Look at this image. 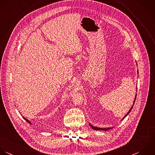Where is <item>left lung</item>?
<instances>
[{"label":"left lung","instance_id":"left-lung-1","mask_svg":"<svg viewBox=\"0 0 155 155\" xmlns=\"http://www.w3.org/2000/svg\"><path fill=\"white\" fill-rule=\"evenodd\" d=\"M136 98H137V94H136V96H135V100H134V104H133V106H132V107L130 108V109L129 110V111L127 112V114L124 116V117L122 119V120H124V118H125V117H127V115L130 112V111L132 110V108H133V107H134V104H135V100H136ZM89 125H90V126L94 129V130H104V131H106V130H109V129H112V128H99V127H94V126H93L92 125H91V124H89Z\"/></svg>","mask_w":155,"mask_h":155}]
</instances>
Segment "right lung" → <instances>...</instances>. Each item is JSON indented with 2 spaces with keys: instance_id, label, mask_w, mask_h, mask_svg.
<instances>
[{
  "instance_id": "add662e5",
  "label": "right lung",
  "mask_w": 155,
  "mask_h": 155,
  "mask_svg": "<svg viewBox=\"0 0 155 155\" xmlns=\"http://www.w3.org/2000/svg\"><path fill=\"white\" fill-rule=\"evenodd\" d=\"M23 118H24V117H23ZM24 119H25V120H26V121H27V122H28V123H29V124H31V122H30V121H29V120H27V119H26V118H24Z\"/></svg>"
}]
</instances>
